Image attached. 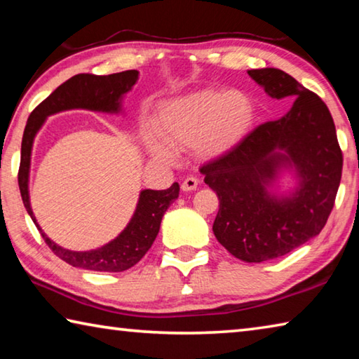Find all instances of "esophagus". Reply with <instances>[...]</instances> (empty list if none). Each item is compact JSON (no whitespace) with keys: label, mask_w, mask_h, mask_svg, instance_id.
I'll return each mask as SVG.
<instances>
[{"label":"esophagus","mask_w":359,"mask_h":359,"mask_svg":"<svg viewBox=\"0 0 359 359\" xmlns=\"http://www.w3.org/2000/svg\"><path fill=\"white\" fill-rule=\"evenodd\" d=\"M199 184V180L196 177H187L184 182H182V190L184 191H191V190H196V187Z\"/></svg>","instance_id":"34e87169"}]
</instances>
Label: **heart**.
Wrapping results in <instances>:
<instances>
[{
    "instance_id": "heart-1",
    "label": "heart",
    "mask_w": 359,
    "mask_h": 359,
    "mask_svg": "<svg viewBox=\"0 0 359 359\" xmlns=\"http://www.w3.org/2000/svg\"><path fill=\"white\" fill-rule=\"evenodd\" d=\"M255 102L241 90H201L169 101L158 114L156 135L171 147L193 145L205 158L223 155L250 131ZM154 151L168 158L166 149Z\"/></svg>"
}]
</instances>
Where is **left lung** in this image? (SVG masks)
I'll return each mask as SVG.
<instances>
[{"label":"left lung","instance_id":"left-lung-1","mask_svg":"<svg viewBox=\"0 0 359 359\" xmlns=\"http://www.w3.org/2000/svg\"><path fill=\"white\" fill-rule=\"evenodd\" d=\"M271 98L294 100L283 117L266 121L226 154L201 166L217 193V241L247 263L280 258L325 228L336 203L344 156L327 106L276 68L248 71ZM280 164L295 168L300 188L290 198L267 195Z\"/></svg>","mask_w":359,"mask_h":359}]
</instances>
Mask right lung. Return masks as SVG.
I'll return each mask as SVG.
<instances>
[{
    "label": "right lung",
    "instance_id": "1",
    "mask_svg": "<svg viewBox=\"0 0 359 359\" xmlns=\"http://www.w3.org/2000/svg\"><path fill=\"white\" fill-rule=\"evenodd\" d=\"M139 72L136 69L117 72L109 76L77 74L71 77L57 90L47 96L41 104L29 114L25 131L22 137L20 168H19V188L22 201L27 212L32 217L36 226L41 231L42 239L48 248L66 263L82 267L88 271L100 272H121L130 269L141 261L149 248L154 244L158 231H160L161 218L169 205L179 196L180 187L177 182L168 190H144L139 196V203L135 215L128 226L123 229L117 239L109 242L98 250L90 252H71L57 245L42 233L36 223L33 210L29 208L28 196V174L29 160H32V147L36 133L44 123L47 115L68 111V109H90V111L118 112L121 95L130 92L137 81Z\"/></svg>",
    "mask_w": 359,
    "mask_h": 359
}]
</instances>
